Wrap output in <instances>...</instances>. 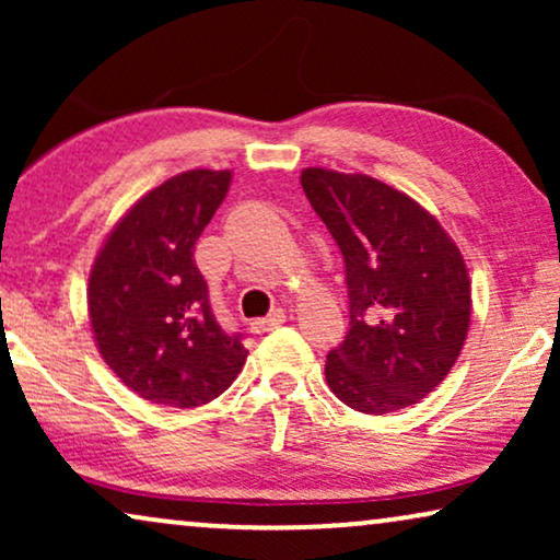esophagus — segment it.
I'll list each match as a JSON object with an SVG mask.
<instances>
[{
    "mask_svg": "<svg viewBox=\"0 0 560 560\" xmlns=\"http://www.w3.org/2000/svg\"><path fill=\"white\" fill-rule=\"evenodd\" d=\"M282 324H285V311L278 308V311H272L267 318L252 320L249 328H252V334H270V331H275V328H280Z\"/></svg>",
    "mask_w": 560,
    "mask_h": 560,
    "instance_id": "obj_1",
    "label": "esophagus"
}]
</instances>
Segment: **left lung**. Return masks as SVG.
<instances>
[{
  "mask_svg": "<svg viewBox=\"0 0 560 560\" xmlns=\"http://www.w3.org/2000/svg\"><path fill=\"white\" fill-rule=\"evenodd\" d=\"M313 211L343 255L349 331L326 357V382L366 416L410 408L462 354L471 282L462 252L410 196L324 167L301 175Z\"/></svg>",
  "mask_w": 560,
  "mask_h": 560,
  "instance_id": "obj_1",
  "label": "left lung"
}]
</instances>
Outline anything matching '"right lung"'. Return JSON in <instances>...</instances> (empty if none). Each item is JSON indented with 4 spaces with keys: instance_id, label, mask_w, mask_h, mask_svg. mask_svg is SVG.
<instances>
[{
    "instance_id": "add662e5",
    "label": "right lung",
    "mask_w": 560,
    "mask_h": 560,
    "mask_svg": "<svg viewBox=\"0 0 560 560\" xmlns=\"http://www.w3.org/2000/svg\"><path fill=\"white\" fill-rule=\"evenodd\" d=\"M229 180V171H188L150 190L112 229L91 270L98 351L129 389L155 405L211 402L247 359L242 334L213 316L194 259Z\"/></svg>"
}]
</instances>
